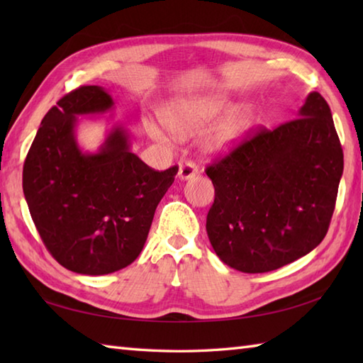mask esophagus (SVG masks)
Returning a JSON list of instances; mask_svg holds the SVG:
<instances>
[{"instance_id": "obj_1", "label": "esophagus", "mask_w": 363, "mask_h": 363, "mask_svg": "<svg viewBox=\"0 0 363 363\" xmlns=\"http://www.w3.org/2000/svg\"><path fill=\"white\" fill-rule=\"evenodd\" d=\"M198 174V167L195 162H184V164L179 167V177L182 181L191 179V177Z\"/></svg>"}]
</instances>
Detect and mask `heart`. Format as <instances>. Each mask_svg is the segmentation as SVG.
<instances>
[{"label": "heart", "instance_id": "heart-1", "mask_svg": "<svg viewBox=\"0 0 363 363\" xmlns=\"http://www.w3.org/2000/svg\"><path fill=\"white\" fill-rule=\"evenodd\" d=\"M228 103L220 98H198L177 103L162 113V120L176 135H194L217 120L228 109ZM254 109L248 104L230 109L203 138V150L212 156L233 151L250 133L254 125ZM148 134L157 142L165 135L154 125L148 126Z\"/></svg>", "mask_w": 363, "mask_h": 363}]
</instances>
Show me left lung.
I'll list each match as a JSON object with an SVG mask.
<instances>
[{"label":"left lung","mask_w":363,"mask_h":363,"mask_svg":"<svg viewBox=\"0 0 363 363\" xmlns=\"http://www.w3.org/2000/svg\"><path fill=\"white\" fill-rule=\"evenodd\" d=\"M215 187L207 235L242 273H267L325 238L343 174V150L326 99L307 95L298 118L262 129L206 168Z\"/></svg>","instance_id":"left-lung-1"}]
</instances>
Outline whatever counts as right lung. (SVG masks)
I'll use <instances>...</instances> for the list:
<instances>
[{
  "label": "right lung",
  "mask_w": 363,
  "mask_h": 363,
  "mask_svg": "<svg viewBox=\"0 0 363 363\" xmlns=\"http://www.w3.org/2000/svg\"><path fill=\"white\" fill-rule=\"evenodd\" d=\"M113 109L109 91L82 86L42 120L23 167V194L46 250L70 272L109 274L142 252L154 212L177 167L156 172L115 125L96 152L76 140L78 117Z\"/></svg>",
  "instance_id": "obj_1"
}]
</instances>
